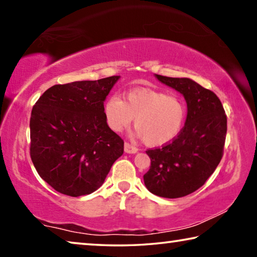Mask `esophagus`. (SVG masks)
I'll use <instances>...</instances> for the list:
<instances>
[{"mask_svg":"<svg viewBox=\"0 0 257 257\" xmlns=\"http://www.w3.org/2000/svg\"><path fill=\"white\" fill-rule=\"evenodd\" d=\"M124 152L128 154H135L138 152V149L133 146L132 144H129V143H124Z\"/></svg>","mask_w":257,"mask_h":257,"instance_id":"obj_1","label":"esophagus"}]
</instances>
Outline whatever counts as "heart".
I'll return each mask as SVG.
<instances>
[{
	"label": "heart",
	"instance_id": "obj_1",
	"mask_svg": "<svg viewBox=\"0 0 257 257\" xmlns=\"http://www.w3.org/2000/svg\"><path fill=\"white\" fill-rule=\"evenodd\" d=\"M106 123L113 132L121 133L135 118V136L147 145L161 146L178 137L185 125L187 105L178 94L163 90L135 88L124 93L123 99L110 95L103 103Z\"/></svg>",
	"mask_w": 257,
	"mask_h": 257
}]
</instances>
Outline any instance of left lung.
Segmentation results:
<instances>
[{"instance_id":"obj_1","label":"left lung","mask_w":257,"mask_h":257,"mask_svg":"<svg viewBox=\"0 0 257 257\" xmlns=\"http://www.w3.org/2000/svg\"><path fill=\"white\" fill-rule=\"evenodd\" d=\"M155 78L185 97L187 119L171 143L146 151L151 167L144 182L156 196L184 197L205 184L222 159L227 116L219 97L196 81L160 75Z\"/></svg>"}]
</instances>
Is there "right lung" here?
I'll return each mask as SVG.
<instances>
[{
	"label": "right lung",
	"mask_w": 257,
	"mask_h": 257,
	"mask_svg": "<svg viewBox=\"0 0 257 257\" xmlns=\"http://www.w3.org/2000/svg\"><path fill=\"white\" fill-rule=\"evenodd\" d=\"M120 76L54 85L30 116V158L38 175L61 194L78 197L103 185L123 153L103 103Z\"/></svg>",
	"instance_id": "1"
}]
</instances>
